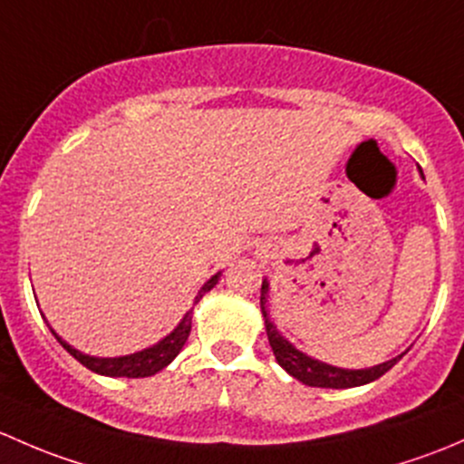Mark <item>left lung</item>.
I'll use <instances>...</instances> for the list:
<instances>
[{
  "instance_id": "1",
  "label": "left lung",
  "mask_w": 464,
  "mask_h": 464,
  "mask_svg": "<svg viewBox=\"0 0 464 464\" xmlns=\"http://www.w3.org/2000/svg\"><path fill=\"white\" fill-rule=\"evenodd\" d=\"M420 174H422V171H420ZM267 293H270V281L264 279V284H261V313H264L267 342H270L272 353H275L276 364H279L285 373L293 375L295 380H299L305 386H319V389H353V386L369 384V382H375L377 377L384 375L386 371L393 369V366L402 360L404 353H400L393 360H386L377 366H369V369H339V366L326 364V362L322 360H314V357L305 355L304 351H299L295 343H290L288 339L281 335L279 328H276L275 322L270 319Z\"/></svg>"
}]
</instances>
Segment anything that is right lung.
Wrapping results in <instances>:
<instances>
[{
	"instance_id": "right-lung-1",
	"label": "right lung",
	"mask_w": 464,
	"mask_h": 464,
	"mask_svg": "<svg viewBox=\"0 0 464 464\" xmlns=\"http://www.w3.org/2000/svg\"><path fill=\"white\" fill-rule=\"evenodd\" d=\"M218 279H221V272H217V275H212L208 281H205L203 288H200L197 297H194V305L203 299L205 293H209V290L218 284ZM194 305L183 314V319L179 322V326H176L169 335L162 337L160 342L154 343V346L142 348V351L131 353V355H122V357L87 355V353L78 351V348L71 346L69 342H64V339H62L53 331V328H51V324H49V328H51V333L55 335L57 342L64 346V351L71 353V355H73L80 364L87 366V369L93 371V373L107 375V377H150V375L159 373V371L165 369V366H169L171 362H174V357L183 351L185 342H188V337H189V331H192Z\"/></svg>"
}]
</instances>
